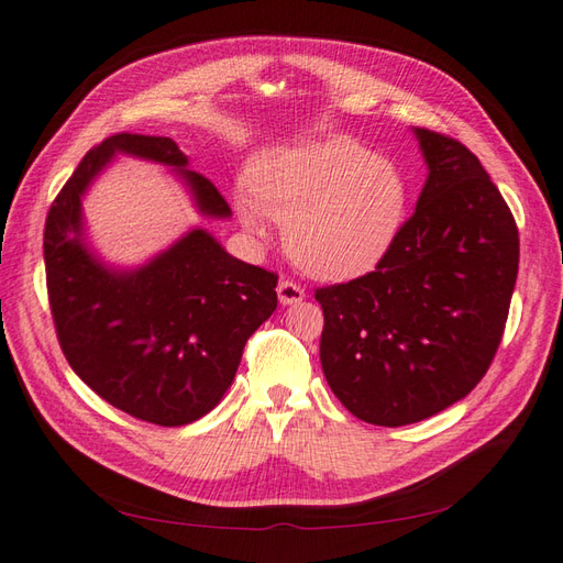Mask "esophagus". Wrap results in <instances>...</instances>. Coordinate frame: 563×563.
<instances>
[{"label":"esophagus","instance_id":"34e87169","mask_svg":"<svg viewBox=\"0 0 563 563\" xmlns=\"http://www.w3.org/2000/svg\"><path fill=\"white\" fill-rule=\"evenodd\" d=\"M278 299H280V305H297L305 299V290L292 280H280L278 283Z\"/></svg>","mask_w":563,"mask_h":563}]
</instances>
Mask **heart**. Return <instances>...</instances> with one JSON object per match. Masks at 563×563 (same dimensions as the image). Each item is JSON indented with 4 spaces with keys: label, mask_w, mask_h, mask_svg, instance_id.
I'll list each match as a JSON object with an SVG mask.
<instances>
[{
    "label": "heart",
    "mask_w": 563,
    "mask_h": 563,
    "mask_svg": "<svg viewBox=\"0 0 563 563\" xmlns=\"http://www.w3.org/2000/svg\"><path fill=\"white\" fill-rule=\"evenodd\" d=\"M408 211L400 169L350 139L311 141L268 153L238 194L246 232L264 240L285 225V250L305 273L347 280L394 246Z\"/></svg>",
    "instance_id": "1"
}]
</instances>
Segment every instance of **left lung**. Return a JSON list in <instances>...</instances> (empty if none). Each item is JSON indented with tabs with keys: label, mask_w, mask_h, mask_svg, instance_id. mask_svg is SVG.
Returning <instances> with one entry per match:
<instances>
[{
	"label": "left lung",
	"mask_w": 563,
	"mask_h": 563,
	"mask_svg": "<svg viewBox=\"0 0 563 563\" xmlns=\"http://www.w3.org/2000/svg\"><path fill=\"white\" fill-rule=\"evenodd\" d=\"M415 134L429 167L415 213L372 273L313 295L325 382L378 427L427 420L482 382L518 276L514 213L477 155L446 134Z\"/></svg>",
	"instance_id": "8db88e82"
}]
</instances>
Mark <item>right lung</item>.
<instances>
[{
	"label": "right lung",
	"mask_w": 563,
	"mask_h": 563,
	"mask_svg": "<svg viewBox=\"0 0 563 563\" xmlns=\"http://www.w3.org/2000/svg\"><path fill=\"white\" fill-rule=\"evenodd\" d=\"M114 153L177 167L203 216H230L213 181L185 169L173 139L108 136L84 155L45 220L52 321L71 369L102 400L136 420L181 427L225 396L246 341L278 307V276L230 256L206 230L136 271L104 268L81 240V194Z\"/></svg>",
	"instance_id": "1"
}]
</instances>
